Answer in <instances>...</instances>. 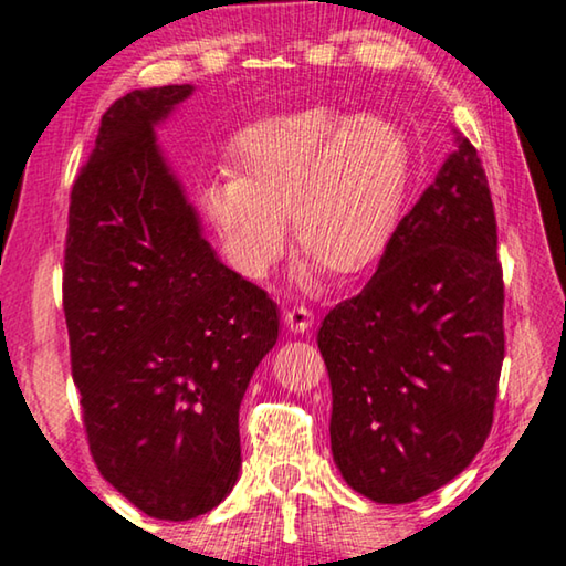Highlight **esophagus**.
Returning a JSON list of instances; mask_svg holds the SVG:
<instances>
[{
	"instance_id": "34e87169",
	"label": "esophagus",
	"mask_w": 566,
	"mask_h": 566,
	"mask_svg": "<svg viewBox=\"0 0 566 566\" xmlns=\"http://www.w3.org/2000/svg\"><path fill=\"white\" fill-rule=\"evenodd\" d=\"M283 321H285V328H289L291 334H306L313 326V313L303 306H295V308H289L283 313Z\"/></svg>"
}]
</instances>
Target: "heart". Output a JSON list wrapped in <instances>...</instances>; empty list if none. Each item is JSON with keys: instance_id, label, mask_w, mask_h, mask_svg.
Masks as SVG:
<instances>
[{"instance_id": "heart-1", "label": "heart", "mask_w": 566, "mask_h": 566, "mask_svg": "<svg viewBox=\"0 0 566 566\" xmlns=\"http://www.w3.org/2000/svg\"><path fill=\"white\" fill-rule=\"evenodd\" d=\"M412 179L402 128L377 113L346 118L332 108L285 113L242 128L230 174L199 187V212L230 265L250 281L271 273L285 224L303 273H364L395 238Z\"/></svg>"}]
</instances>
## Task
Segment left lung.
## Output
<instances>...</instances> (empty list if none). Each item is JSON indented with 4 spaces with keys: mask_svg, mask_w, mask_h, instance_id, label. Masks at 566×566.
Listing matches in <instances>:
<instances>
[{
    "mask_svg": "<svg viewBox=\"0 0 566 566\" xmlns=\"http://www.w3.org/2000/svg\"><path fill=\"white\" fill-rule=\"evenodd\" d=\"M495 245L489 179L455 132V151L397 224L377 273L318 328L334 463L374 503L438 491L489 438L503 364Z\"/></svg>",
    "mask_w": 566,
    "mask_h": 566,
    "instance_id": "obj_1",
    "label": "left lung"
}]
</instances>
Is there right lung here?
I'll return each instance as SVG.
<instances>
[{"mask_svg":"<svg viewBox=\"0 0 566 566\" xmlns=\"http://www.w3.org/2000/svg\"><path fill=\"white\" fill-rule=\"evenodd\" d=\"M195 93L161 85L103 113L75 179L63 306L101 475L146 516L212 511L240 473L238 415L277 342V306L205 240L156 126Z\"/></svg>","mask_w":566,"mask_h":566,"instance_id":"right-lung-1","label":"right lung"}]
</instances>
